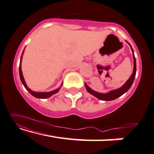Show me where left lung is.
Returning a JSON list of instances; mask_svg holds the SVG:
<instances>
[{"label":"left lung","instance_id":"8db88e82","mask_svg":"<svg viewBox=\"0 0 154 154\" xmlns=\"http://www.w3.org/2000/svg\"><path fill=\"white\" fill-rule=\"evenodd\" d=\"M128 44H129V43H128ZM131 50L133 52V56H134V71H133L131 76L130 77V78L128 79V81L126 82L125 84H124L123 86H122L121 88H120L119 89H117V90L110 91L109 93H108L102 94V93H97V92L93 91L91 88H90L88 86H87V84L86 83H85V87H86L87 91H88L90 94H91V95H93V96H95V97L98 98V99H100L101 100H104V101H111V100H116L118 97H120L121 95H122L124 93H126V92L128 91V89H129L131 88V86H132L133 82L134 81V79L135 77H136V57L134 56V50H133L132 48H131Z\"/></svg>","mask_w":154,"mask_h":154}]
</instances>
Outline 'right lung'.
I'll list each match as a JSON object with an SVG mask.
<instances>
[{
    "label": "right lung",
    "mask_w": 154,
    "mask_h": 154,
    "mask_svg": "<svg viewBox=\"0 0 154 154\" xmlns=\"http://www.w3.org/2000/svg\"><path fill=\"white\" fill-rule=\"evenodd\" d=\"M23 51H24V50H23ZM21 59H22V56H21V57H20V62H21ZM19 75H20V80H21V82L23 83V84L25 88L27 89V91H29V93H30L32 95H33L34 97H35L41 98V99H44V98H47V97H50V96L53 95V94H55L56 93H57V92H58L59 90V88H57V89H56V90H54L53 91L48 92V93H36V92H34L32 91H31L30 89L27 88L26 82H25L24 78H23V77L22 71H21V65H20H20H19Z\"/></svg>",
    "instance_id": "add662e5"
}]
</instances>
